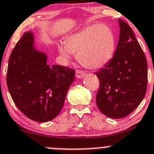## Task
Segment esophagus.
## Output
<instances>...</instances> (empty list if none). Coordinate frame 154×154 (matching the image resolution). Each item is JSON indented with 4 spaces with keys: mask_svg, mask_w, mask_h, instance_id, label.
<instances>
[{
    "mask_svg": "<svg viewBox=\"0 0 154 154\" xmlns=\"http://www.w3.org/2000/svg\"><path fill=\"white\" fill-rule=\"evenodd\" d=\"M86 73H84V71H81V70H77L76 71V77L79 79L83 78L84 77H85Z\"/></svg>",
    "mask_w": 154,
    "mask_h": 154,
    "instance_id": "esophagus-1",
    "label": "esophagus"
}]
</instances>
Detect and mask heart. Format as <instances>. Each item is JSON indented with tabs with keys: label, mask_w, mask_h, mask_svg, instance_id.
I'll return each mask as SVG.
<instances>
[{
	"label": "heart",
	"mask_w": 154,
	"mask_h": 154,
	"mask_svg": "<svg viewBox=\"0 0 154 154\" xmlns=\"http://www.w3.org/2000/svg\"><path fill=\"white\" fill-rule=\"evenodd\" d=\"M116 38L106 24L90 25L68 35L65 42H58L57 50L64 61L77 54L80 64L89 69H99L108 64L115 55Z\"/></svg>",
	"instance_id": "b5f03b06"
}]
</instances>
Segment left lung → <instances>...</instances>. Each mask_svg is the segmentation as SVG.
Wrapping results in <instances>:
<instances>
[{
    "instance_id": "obj_1",
    "label": "left lung",
    "mask_w": 154,
    "mask_h": 154,
    "mask_svg": "<svg viewBox=\"0 0 154 154\" xmlns=\"http://www.w3.org/2000/svg\"><path fill=\"white\" fill-rule=\"evenodd\" d=\"M119 39L112 61L97 71L100 89L97 105L111 119L128 116L140 105L146 94L147 63L131 28L122 20Z\"/></svg>"
}]
</instances>
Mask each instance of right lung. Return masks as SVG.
I'll list each match as a JSON object with an SVG mask.
<instances>
[{
    "label": "right lung",
    "mask_w": 154,
    "mask_h": 154,
    "mask_svg": "<svg viewBox=\"0 0 154 154\" xmlns=\"http://www.w3.org/2000/svg\"><path fill=\"white\" fill-rule=\"evenodd\" d=\"M48 55L35 46V35L26 32L9 58L7 84L14 103L26 116L38 122L61 112L75 70L47 64Z\"/></svg>",
    "instance_id": "1"
}]
</instances>
